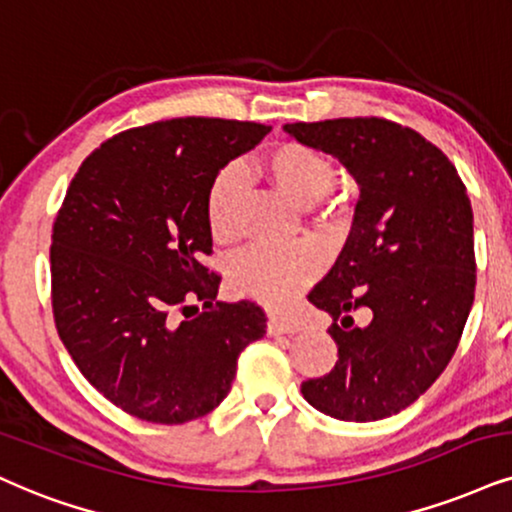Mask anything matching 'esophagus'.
<instances>
[{"instance_id": "esophagus-1", "label": "esophagus", "mask_w": 512, "mask_h": 512, "mask_svg": "<svg viewBox=\"0 0 512 512\" xmlns=\"http://www.w3.org/2000/svg\"><path fill=\"white\" fill-rule=\"evenodd\" d=\"M294 332H299V325L292 323V320L280 318V315H270L268 318V334H273V337H277V334H294Z\"/></svg>"}]
</instances>
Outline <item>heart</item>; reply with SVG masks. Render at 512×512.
Listing matches in <instances>:
<instances>
[{
	"label": "heart",
	"instance_id": "1",
	"mask_svg": "<svg viewBox=\"0 0 512 512\" xmlns=\"http://www.w3.org/2000/svg\"><path fill=\"white\" fill-rule=\"evenodd\" d=\"M266 178L296 206L311 208L337 187V168L330 156L301 142L270 147L258 161ZM244 175L230 166L211 182L206 194L208 230L216 242L227 244L239 235L244 204ZM320 258L308 246H249L230 263V285L239 296L270 308L287 306L318 275Z\"/></svg>",
	"mask_w": 512,
	"mask_h": 512
}]
</instances>
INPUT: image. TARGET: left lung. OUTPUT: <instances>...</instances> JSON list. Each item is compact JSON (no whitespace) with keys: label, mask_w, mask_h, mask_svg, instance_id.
Wrapping results in <instances>:
<instances>
[{"label":"left lung","mask_w":512,"mask_h":512,"mask_svg":"<svg viewBox=\"0 0 512 512\" xmlns=\"http://www.w3.org/2000/svg\"><path fill=\"white\" fill-rule=\"evenodd\" d=\"M285 132L334 156L361 187L342 254L308 294L330 313L337 363L301 394L337 420L389 418L444 372L475 301L468 192L444 151L384 118L289 123ZM356 310L368 324L352 323Z\"/></svg>","instance_id":"left-lung-1"}]
</instances>
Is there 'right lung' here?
I'll use <instances>...</instances> for the list:
<instances>
[{"instance_id": "1", "label": "right lung", "mask_w": 512, "mask_h": 512, "mask_svg": "<svg viewBox=\"0 0 512 512\" xmlns=\"http://www.w3.org/2000/svg\"><path fill=\"white\" fill-rule=\"evenodd\" d=\"M268 132L194 116L132 128L94 149L68 187L49 251L56 330L87 382L135 418L211 413L239 353L266 334L261 306L216 301L220 277L201 258L213 246L208 187Z\"/></svg>"}]
</instances>
